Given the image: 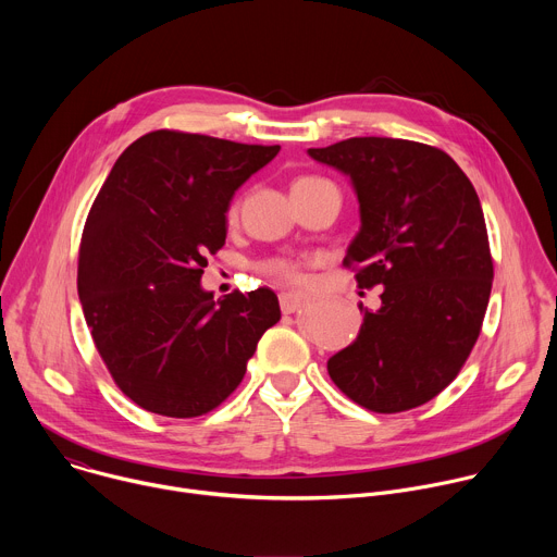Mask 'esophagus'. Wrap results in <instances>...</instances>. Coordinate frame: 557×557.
I'll return each instance as SVG.
<instances>
[{
    "instance_id": "obj_1",
    "label": "esophagus",
    "mask_w": 557,
    "mask_h": 557,
    "mask_svg": "<svg viewBox=\"0 0 557 557\" xmlns=\"http://www.w3.org/2000/svg\"><path fill=\"white\" fill-rule=\"evenodd\" d=\"M306 301V297L301 293H282L280 295V308L284 314L295 312L297 308H301V304Z\"/></svg>"
}]
</instances>
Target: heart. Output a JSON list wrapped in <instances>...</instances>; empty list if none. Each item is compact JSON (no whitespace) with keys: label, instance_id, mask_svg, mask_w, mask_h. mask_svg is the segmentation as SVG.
I'll return each instance as SVG.
<instances>
[{"label":"heart","instance_id":"1","mask_svg":"<svg viewBox=\"0 0 557 557\" xmlns=\"http://www.w3.org/2000/svg\"><path fill=\"white\" fill-rule=\"evenodd\" d=\"M317 183H322V178H312V176L297 178V181L293 183V189H297V187H310V185H317ZM237 209H240V207H237V202H233V205L228 207V211H226V218H228V220H235V218H237ZM260 269H262L264 275L273 277V280H280V282H299V280H301L299 262H295L293 258H271V260L262 262Z\"/></svg>","mask_w":557,"mask_h":557}]
</instances>
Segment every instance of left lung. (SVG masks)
<instances>
[{
  "label": "left lung",
  "mask_w": 557,
  "mask_h": 557,
  "mask_svg": "<svg viewBox=\"0 0 557 557\" xmlns=\"http://www.w3.org/2000/svg\"><path fill=\"white\" fill-rule=\"evenodd\" d=\"M308 153L350 176L361 228L344 258L361 288L383 286L357 339L329 359L366 410L406 412L443 392L481 335L494 260L473 185L443 149L359 136Z\"/></svg>",
  "instance_id": "left-lung-1"
}]
</instances>
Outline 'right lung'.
<instances>
[{"instance_id": "right-lung-1", "label": "right lung", "mask_w": 557, "mask_h": 557, "mask_svg": "<svg viewBox=\"0 0 557 557\" xmlns=\"http://www.w3.org/2000/svg\"><path fill=\"white\" fill-rule=\"evenodd\" d=\"M277 151L156 129L119 156L95 198L78 249V299L114 383L143 410L211 412L280 322L269 288L215 301L200 286L207 256L224 247L235 189Z\"/></svg>"}]
</instances>
